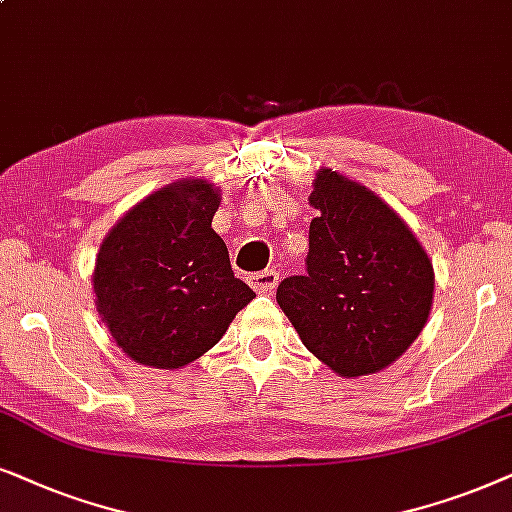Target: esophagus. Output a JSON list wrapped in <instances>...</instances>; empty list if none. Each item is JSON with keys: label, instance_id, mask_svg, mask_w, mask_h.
Wrapping results in <instances>:
<instances>
[{"label": "esophagus", "instance_id": "obj_1", "mask_svg": "<svg viewBox=\"0 0 512 512\" xmlns=\"http://www.w3.org/2000/svg\"><path fill=\"white\" fill-rule=\"evenodd\" d=\"M250 285L255 292H262V295H267V292H274L276 285H278V274L274 269H267V271H260V274H252L250 276Z\"/></svg>", "mask_w": 512, "mask_h": 512}]
</instances>
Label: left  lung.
Segmentation results:
<instances>
[{
	"instance_id": "left-lung-1",
	"label": "left lung",
	"mask_w": 512,
	"mask_h": 512,
	"mask_svg": "<svg viewBox=\"0 0 512 512\" xmlns=\"http://www.w3.org/2000/svg\"><path fill=\"white\" fill-rule=\"evenodd\" d=\"M309 203L306 276L276 302L302 344L344 379L393 365L431 316L433 262L388 203L332 168H318Z\"/></svg>"
}]
</instances>
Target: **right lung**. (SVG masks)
I'll use <instances>...</instances> for the list:
<instances>
[{"mask_svg": "<svg viewBox=\"0 0 512 512\" xmlns=\"http://www.w3.org/2000/svg\"><path fill=\"white\" fill-rule=\"evenodd\" d=\"M220 196L213 182L182 177L135 203L102 238L95 306L135 363L156 370L194 363L255 299L210 227Z\"/></svg>", "mask_w": 512, "mask_h": 512, "instance_id": "obj_1", "label": "right lung"}]
</instances>
